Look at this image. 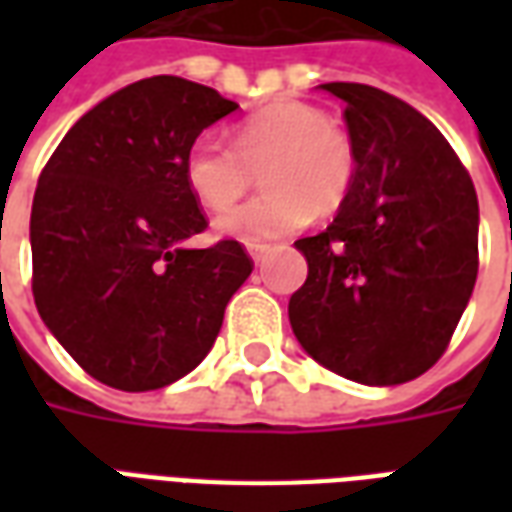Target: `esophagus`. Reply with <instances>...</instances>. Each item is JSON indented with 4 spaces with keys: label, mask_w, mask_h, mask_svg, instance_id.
<instances>
[{
    "label": "esophagus",
    "mask_w": 512,
    "mask_h": 512,
    "mask_svg": "<svg viewBox=\"0 0 512 512\" xmlns=\"http://www.w3.org/2000/svg\"><path fill=\"white\" fill-rule=\"evenodd\" d=\"M246 252H249V257H252L255 263H263V257L271 252V246H268V244H249V246H246Z\"/></svg>",
    "instance_id": "1"
}]
</instances>
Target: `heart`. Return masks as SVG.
<instances>
[{
    "mask_svg": "<svg viewBox=\"0 0 512 512\" xmlns=\"http://www.w3.org/2000/svg\"><path fill=\"white\" fill-rule=\"evenodd\" d=\"M233 142L197 136L183 158L186 186L208 211L244 194L257 169L266 191L216 219V233L241 244H266L301 230L315 211H337L354 189L359 158L351 136L323 109L279 101L233 128Z\"/></svg>",
    "mask_w": 512,
    "mask_h": 512,
    "instance_id": "1",
    "label": "heart"
}]
</instances>
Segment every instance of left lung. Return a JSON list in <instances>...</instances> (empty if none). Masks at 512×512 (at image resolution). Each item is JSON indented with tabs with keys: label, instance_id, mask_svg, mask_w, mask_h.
Listing matches in <instances>:
<instances>
[{
	"label": "left lung",
	"instance_id": "8db88e82",
	"mask_svg": "<svg viewBox=\"0 0 512 512\" xmlns=\"http://www.w3.org/2000/svg\"><path fill=\"white\" fill-rule=\"evenodd\" d=\"M345 101L359 172L334 222L299 238L307 282L293 334L337 376L406 384L439 362L472 299L480 208L469 172L428 117L370 84H323Z\"/></svg>",
	"mask_w": 512,
	"mask_h": 512
}]
</instances>
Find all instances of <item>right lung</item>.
I'll return each mask as SVG.
<instances>
[{"instance_id": "obj_1", "label": "right lung", "mask_w": 512, "mask_h": 512, "mask_svg": "<svg viewBox=\"0 0 512 512\" xmlns=\"http://www.w3.org/2000/svg\"><path fill=\"white\" fill-rule=\"evenodd\" d=\"M213 87L150 76L65 134L32 200V293L43 323L101 384L147 392L200 365L252 274L238 241L183 246L205 216L183 178L191 142L235 112Z\"/></svg>"}]
</instances>
